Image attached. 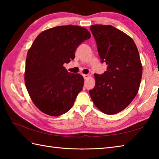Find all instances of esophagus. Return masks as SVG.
<instances>
[{
	"instance_id": "esophagus-1",
	"label": "esophagus",
	"mask_w": 159,
	"mask_h": 159,
	"mask_svg": "<svg viewBox=\"0 0 159 159\" xmlns=\"http://www.w3.org/2000/svg\"><path fill=\"white\" fill-rule=\"evenodd\" d=\"M83 77H84V79L87 80L89 79V75L88 74H83Z\"/></svg>"
}]
</instances>
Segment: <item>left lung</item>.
Masks as SVG:
<instances>
[{"label": "left lung", "mask_w": 159, "mask_h": 159, "mask_svg": "<svg viewBox=\"0 0 159 159\" xmlns=\"http://www.w3.org/2000/svg\"><path fill=\"white\" fill-rule=\"evenodd\" d=\"M90 30L96 39L101 62L107 71L95 74L96 85L89 90L94 104L107 115L126 108L136 96L142 77L137 46L126 33L113 26L95 25Z\"/></svg>", "instance_id": "8db88e82"}]
</instances>
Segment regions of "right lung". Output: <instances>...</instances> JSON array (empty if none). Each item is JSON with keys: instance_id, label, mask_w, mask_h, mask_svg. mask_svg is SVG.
Returning <instances> with one entry per match:
<instances>
[{"instance_id": "obj_1", "label": "right lung", "mask_w": 159, "mask_h": 159, "mask_svg": "<svg viewBox=\"0 0 159 159\" xmlns=\"http://www.w3.org/2000/svg\"><path fill=\"white\" fill-rule=\"evenodd\" d=\"M91 38L79 26H59L42 32L29 50L25 80L29 94L38 109L50 116L67 113L83 90L84 79L63 66L75 58L80 43Z\"/></svg>"}]
</instances>
